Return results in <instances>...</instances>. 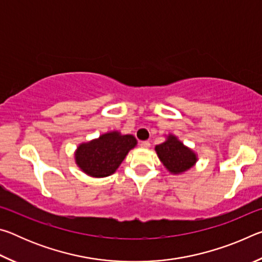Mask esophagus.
<instances>
[{"label":"esophagus","instance_id":"obj_1","mask_svg":"<svg viewBox=\"0 0 262 262\" xmlns=\"http://www.w3.org/2000/svg\"><path fill=\"white\" fill-rule=\"evenodd\" d=\"M140 145H141V148L148 149L150 147V142L149 141H142L141 143H140Z\"/></svg>","mask_w":262,"mask_h":262}]
</instances>
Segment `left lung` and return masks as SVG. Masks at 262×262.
I'll return each instance as SVG.
<instances>
[{"label":"left lung","mask_w":262,"mask_h":262,"mask_svg":"<svg viewBox=\"0 0 262 262\" xmlns=\"http://www.w3.org/2000/svg\"><path fill=\"white\" fill-rule=\"evenodd\" d=\"M155 149L164 166L173 174L183 173L196 163V155L185 147L174 135H168L167 140L156 145Z\"/></svg>","instance_id":"obj_1"}]
</instances>
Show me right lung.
I'll list each match as a JSON object with an SVG mask.
<instances>
[{
    "label": "right lung",
    "instance_id": "add662e5",
    "mask_svg": "<svg viewBox=\"0 0 262 262\" xmlns=\"http://www.w3.org/2000/svg\"><path fill=\"white\" fill-rule=\"evenodd\" d=\"M133 135H121L118 132H111L79 144L75 152V161L79 168L95 178H103L114 173L125 159L126 155L136 145Z\"/></svg>",
    "mask_w": 262,
    "mask_h": 262
}]
</instances>
